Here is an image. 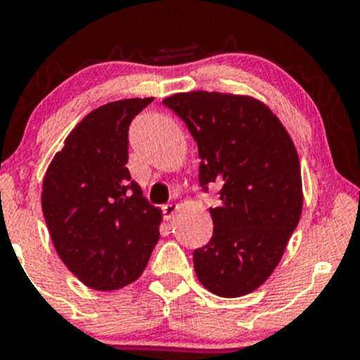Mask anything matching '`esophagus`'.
I'll use <instances>...</instances> for the list:
<instances>
[{"label":"esophagus","instance_id":"1","mask_svg":"<svg viewBox=\"0 0 360 360\" xmlns=\"http://www.w3.org/2000/svg\"><path fill=\"white\" fill-rule=\"evenodd\" d=\"M177 210H179V205H176V203H169V205H166V206H162V213H164V220H172V218H174V214H176V212Z\"/></svg>","mask_w":360,"mask_h":360}]
</instances>
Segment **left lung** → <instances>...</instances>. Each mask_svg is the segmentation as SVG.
<instances>
[{
	"instance_id": "left-lung-1",
	"label": "left lung",
	"mask_w": 360,
	"mask_h": 360,
	"mask_svg": "<svg viewBox=\"0 0 360 360\" xmlns=\"http://www.w3.org/2000/svg\"><path fill=\"white\" fill-rule=\"evenodd\" d=\"M164 105L198 143L200 184L217 183L213 237L193 254L203 286L221 298L249 295L278 267L301 210L298 152L269 106L252 96L189 91Z\"/></svg>"
}]
</instances>
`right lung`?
I'll return each instance as SVG.
<instances>
[{
    "instance_id": "add662e5",
    "label": "right lung",
    "mask_w": 360,
    "mask_h": 360,
    "mask_svg": "<svg viewBox=\"0 0 360 360\" xmlns=\"http://www.w3.org/2000/svg\"><path fill=\"white\" fill-rule=\"evenodd\" d=\"M154 101L106 103L72 128L42 183V212L57 254L82 284L115 291L137 281L159 240L162 212L128 172V127Z\"/></svg>"
}]
</instances>
